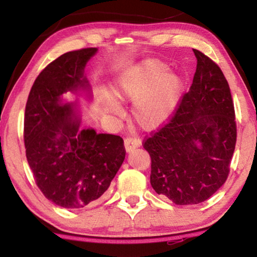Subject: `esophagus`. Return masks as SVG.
<instances>
[{
	"label": "esophagus",
	"instance_id": "esophagus-1",
	"mask_svg": "<svg viewBox=\"0 0 257 257\" xmlns=\"http://www.w3.org/2000/svg\"><path fill=\"white\" fill-rule=\"evenodd\" d=\"M141 145H142V142L139 141V139L130 138V137L124 139V149H125V152H128V153L135 149H138Z\"/></svg>",
	"mask_w": 257,
	"mask_h": 257
}]
</instances>
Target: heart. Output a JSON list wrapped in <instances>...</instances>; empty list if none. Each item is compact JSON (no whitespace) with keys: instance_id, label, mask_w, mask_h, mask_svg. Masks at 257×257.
Listing matches in <instances>:
<instances>
[{"instance_id":"heart-1","label":"heart","mask_w":257,"mask_h":257,"mask_svg":"<svg viewBox=\"0 0 257 257\" xmlns=\"http://www.w3.org/2000/svg\"><path fill=\"white\" fill-rule=\"evenodd\" d=\"M184 94V80L168 70L159 60H143L124 69L113 81V95L104 92L103 112L113 119L121 118V102H133L132 115L139 127L153 132L175 114Z\"/></svg>"}]
</instances>
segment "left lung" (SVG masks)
Here are the masks:
<instances>
[{"instance_id":"left-lung-1","label":"left lung","mask_w":257,"mask_h":257,"mask_svg":"<svg viewBox=\"0 0 257 257\" xmlns=\"http://www.w3.org/2000/svg\"><path fill=\"white\" fill-rule=\"evenodd\" d=\"M196 72L170 122L144 143L151 185L177 205L199 204L227 180L236 146L231 93L223 72L194 50Z\"/></svg>"}]
</instances>
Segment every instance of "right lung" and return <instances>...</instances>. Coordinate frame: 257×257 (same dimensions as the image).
Instances as JSON below:
<instances>
[{
	"label": "right lung",
	"instance_id": "obj_1",
	"mask_svg": "<svg viewBox=\"0 0 257 257\" xmlns=\"http://www.w3.org/2000/svg\"><path fill=\"white\" fill-rule=\"evenodd\" d=\"M97 51L59 56L38 75L26 104V156L36 184L47 199L71 210L102 197L125 158L120 136L80 128V98H93L85 68Z\"/></svg>",
	"mask_w": 257,
	"mask_h": 257
}]
</instances>
